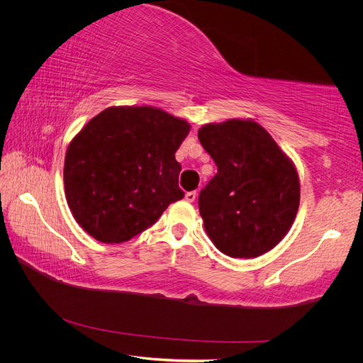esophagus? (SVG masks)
<instances>
[{"mask_svg":"<svg viewBox=\"0 0 363 363\" xmlns=\"http://www.w3.org/2000/svg\"><path fill=\"white\" fill-rule=\"evenodd\" d=\"M195 199H196V192H195V191L186 192V195H184V200H186V201H188V203H194Z\"/></svg>","mask_w":363,"mask_h":363,"instance_id":"1","label":"esophagus"}]
</instances>
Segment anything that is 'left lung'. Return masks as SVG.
<instances>
[{
    "instance_id": "left-lung-1",
    "label": "left lung",
    "mask_w": 363,
    "mask_h": 363,
    "mask_svg": "<svg viewBox=\"0 0 363 363\" xmlns=\"http://www.w3.org/2000/svg\"><path fill=\"white\" fill-rule=\"evenodd\" d=\"M199 139L218 168L199 199L206 233L230 257L265 255L286 236L298 212L294 162L252 119L206 124Z\"/></svg>"
}]
</instances>
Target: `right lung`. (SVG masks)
I'll list each match as a JSON object with an SVG mask.
<instances>
[{"label": "right lung", "instance_id": "1", "mask_svg": "<svg viewBox=\"0 0 363 363\" xmlns=\"http://www.w3.org/2000/svg\"><path fill=\"white\" fill-rule=\"evenodd\" d=\"M188 121L151 106L107 107L67 150L65 195L75 221L104 244H121L155 224L179 201L175 160Z\"/></svg>", "mask_w": 363, "mask_h": 363}]
</instances>
